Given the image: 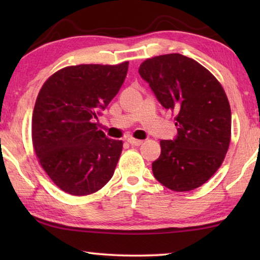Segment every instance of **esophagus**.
Segmentation results:
<instances>
[{
    "instance_id": "1",
    "label": "esophagus",
    "mask_w": 260,
    "mask_h": 260,
    "mask_svg": "<svg viewBox=\"0 0 260 260\" xmlns=\"http://www.w3.org/2000/svg\"><path fill=\"white\" fill-rule=\"evenodd\" d=\"M127 141H128V143L132 144V146H141V144L143 143V141L136 140L134 138H128V139H127Z\"/></svg>"
}]
</instances>
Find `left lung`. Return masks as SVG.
I'll list each match as a JSON object with an SVG mask.
<instances>
[{
	"label": "left lung",
	"mask_w": 260,
	"mask_h": 260,
	"mask_svg": "<svg viewBox=\"0 0 260 260\" xmlns=\"http://www.w3.org/2000/svg\"><path fill=\"white\" fill-rule=\"evenodd\" d=\"M146 80L165 109L175 113L178 135L160 141V156L152 172L173 191L201 187L221 166L230 148L232 112L217 78L181 54L148 58L140 65Z\"/></svg>",
	"instance_id": "obj_1"
}]
</instances>
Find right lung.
<instances>
[{"instance_id": "add662e5", "label": "right lung", "mask_w": 260, "mask_h": 260, "mask_svg": "<svg viewBox=\"0 0 260 260\" xmlns=\"http://www.w3.org/2000/svg\"><path fill=\"white\" fill-rule=\"evenodd\" d=\"M128 61L60 69L39 91L32 117V142L39 162L57 187L73 196L99 191L112 178L122 141L94 122L118 94Z\"/></svg>"}]
</instances>
